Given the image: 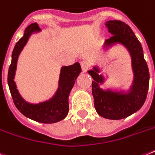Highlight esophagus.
I'll use <instances>...</instances> for the list:
<instances>
[{
  "label": "esophagus",
  "mask_w": 155,
  "mask_h": 155,
  "mask_svg": "<svg viewBox=\"0 0 155 155\" xmlns=\"http://www.w3.org/2000/svg\"><path fill=\"white\" fill-rule=\"evenodd\" d=\"M80 65H81V68H82L83 71H86L89 69V64L84 62V61H82L80 63Z\"/></svg>",
  "instance_id": "34e87169"
}]
</instances>
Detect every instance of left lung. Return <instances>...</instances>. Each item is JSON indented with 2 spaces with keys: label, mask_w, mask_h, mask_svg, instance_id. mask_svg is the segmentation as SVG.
Segmentation results:
<instances>
[{
  "label": "left lung",
  "mask_w": 155,
  "mask_h": 155,
  "mask_svg": "<svg viewBox=\"0 0 155 155\" xmlns=\"http://www.w3.org/2000/svg\"><path fill=\"white\" fill-rule=\"evenodd\" d=\"M108 32L113 37L105 40L103 46L108 51L117 45H121L131 57V67L134 78L128 89L102 88L106 79L98 66H93L87 71L93 79L92 83L94 106L101 117L110 120H120L132 115L142 108L147 99L149 88L150 73L144 58L142 45L131 28L117 20L105 22Z\"/></svg>",
  "instance_id": "left-lung-1"
}]
</instances>
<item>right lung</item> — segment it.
Returning a JSON list of instances; mask_svg holds the SVG:
<instances>
[{"label":"right lung","mask_w":155,"mask_h":155,"mask_svg":"<svg viewBox=\"0 0 155 155\" xmlns=\"http://www.w3.org/2000/svg\"><path fill=\"white\" fill-rule=\"evenodd\" d=\"M41 32L37 23L30 24L24 31L23 37L16 43L12 53V61L8 68V84L13 103L18 110L26 117L40 123L51 124L60 121L67 117L69 111L68 98L75 84V80L81 72L79 63L61 68L58 89L50 99L39 102L30 103L26 101L18 92L14 81L18 57L30 36Z\"/></svg>","instance_id":"add662e5"}]
</instances>
